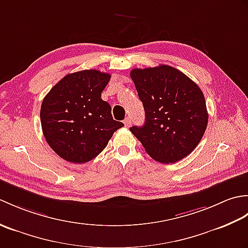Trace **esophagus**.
I'll return each instance as SVG.
<instances>
[{
  "mask_svg": "<svg viewBox=\"0 0 248 248\" xmlns=\"http://www.w3.org/2000/svg\"><path fill=\"white\" fill-rule=\"evenodd\" d=\"M124 125H125V128H129L130 125H131V119H130L129 117H127V118H125V119L124 120Z\"/></svg>",
  "mask_w": 248,
  "mask_h": 248,
  "instance_id": "34e87169",
  "label": "esophagus"
}]
</instances>
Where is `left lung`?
<instances>
[{"label": "left lung", "mask_w": 248, "mask_h": 248, "mask_svg": "<svg viewBox=\"0 0 248 248\" xmlns=\"http://www.w3.org/2000/svg\"><path fill=\"white\" fill-rule=\"evenodd\" d=\"M145 108V124L133 125L147 154L161 163H176L202 140L208 110L202 89L183 72L167 65L130 73Z\"/></svg>", "instance_id": "left-lung-1"}]
</instances>
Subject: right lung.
<instances>
[{"label": "right lung", "mask_w": 248, "mask_h": 248, "mask_svg": "<svg viewBox=\"0 0 248 248\" xmlns=\"http://www.w3.org/2000/svg\"><path fill=\"white\" fill-rule=\"evenodd\" d=\"M109 78L108 73L94 69L69 73L44 98L41 128L46 143L62 159L77 164L89 162L124 127L101 99Z\"/></svg>", "instance_id": "obj_1"}]
</instances>
